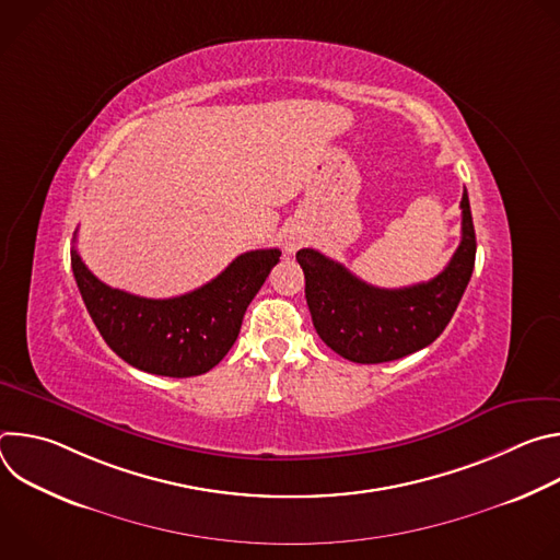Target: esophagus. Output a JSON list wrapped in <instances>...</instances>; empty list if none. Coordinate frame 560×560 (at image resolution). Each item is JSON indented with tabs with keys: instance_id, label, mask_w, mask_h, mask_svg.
Instances as JSON below:
<instances>
[{
	"instance_id": "1",
	"label": "esophagus",
	"mask_w": 560,
	"mask_h": 560,
	"mask_svg": "<svg viewBox=\"0 0 560 560\" xmlns=\"http://www.w3.org/2000/svg\"><path fill=\"white\" fill-rule=\"evenodd\" d=\"M299 246H301V242H299L296 236H288V242H285V250L288 253H294Z\"/></svg>"
}]
</instances>
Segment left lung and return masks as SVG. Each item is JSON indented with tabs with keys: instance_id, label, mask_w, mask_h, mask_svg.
Masks as SVG:
<instances>
[{
	"instance_id": "1",
	"label": "left lung",
	"mask_w": 560,
	"mask_h": 560,
	"mask_svg": "<svg viewBox=\"0 0 560 560\" xmlns=\"http://www.w3.org/2000/svg\"><path fill=\"white\" fill-rule=\"evenodd\" d=\"M460 210L454 257L441 275L410 288H374L318 250H299L307 307L322 341L354 363H385L430 346L450 324L474 270L476 234L467 190Z\"/></svg>"
}]
</instances>
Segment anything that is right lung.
Instances as JSON below:
<instances>
[{"instance_id":"obj_1","label":"right lung","mask_w":560,"mask_h":560,"mask_svg":"<svg viewBox=\"0 0 560 560\" xmlns=\"http://www.w3.org/2000/svg\"><path fill=\"white\" fill-rule=\"evenodd\" d=\"M279 257L277 248L250 250L188 294L145 299L106 285L70 250L77 288L108 348L137 370L175 378L203 374L228 354Z\"/></svg>"}]
</instances>
